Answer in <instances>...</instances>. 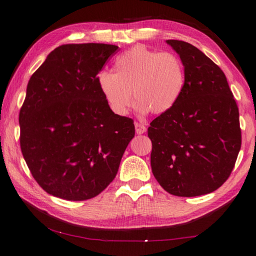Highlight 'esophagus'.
I'll return each mask as SVG.
<instances>
[{
    "label": "esophagus",
    "instance_id": "obj_1",
    "mask_svg": "<svg viewBox=\"0 0 256 256\" xmlns=\"http://www.w3.org/2000/svg\"><path fill=\"white\" fill-rule=\"evenodd\" d=\"M146 131V126L144 124H141V123H136V132L138 134H143L144 132Z\"/></svg>",
    "mask_w": 256,
    "mask_h": 256
}]
</instances>
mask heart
I'll list each match as a JSON object with an SVG mask.
<instances>
[{
    "instance_id": "1",
    "label": "heart",
    "mask_w": 256,
    "mask_h": 256,
    "mask_svg": "<svg viewBox=\"0 0 256 256\" xmlns=\"http://www.w3.org/2000/svg\"><path fill=\"white\" fill-rule=\"evenodd\" d=\"M186 67L178 54L134 46L115 59L114 72L97 75L102 95L112 112L125 115L132 103L146 114H164L174 108L184 94Z\"/></svg>"
}]
</instances>
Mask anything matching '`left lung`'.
Returning a JSON list of instances; mask_svg holds the SVG:
<instances>
[{"instance_id":"1","label":"left lung","mask_w":256,"mask_h":256,"mask_svg":"<svg viewBox=\"0 0 256 256\" xmlns=\"http://www.w3.org/2000/svg\"><path fill=\"white\" fill-rule=\"evenodd\" d=\"M186 67L184 94L150 123L153 176L166 192L196 197L228 179L242 144L240 113L225 74L194 46L166 40Z\"/></svg>"}]
</instances>
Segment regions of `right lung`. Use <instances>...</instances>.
<instances>
[{"label":"right lung","instance_id":"1","mask_svg":"<svg viewBox=\"0 0 256 256\" xmlns=\"http://www.w3.org/2000/svg\"><path fill=\"white\" fill-rule=\"evenodd\" d=\"M118 46L69 44L56 48L31 76L18 114L20 146L46 192L70 202L100 194L114 180L136 128L114 114L97 75Z\"/></svg>","mask_w":256,"mask_h":256}]
</instances>
